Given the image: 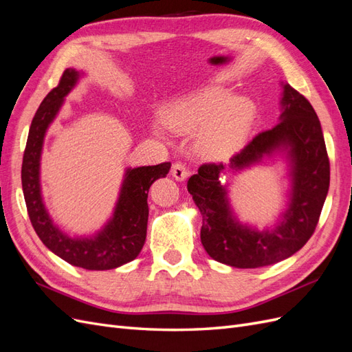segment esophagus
<instances>
[{"mask_svg":"<svg viewBox=\"0 0 352 352\" xmlns=\"http://www.w3.org/2000/svg\"><path fill=\"white\" fill-rule=\"evenodd\" d=\"M172 176L176 179V180H185L188 176H189V170L186 168V166L184 163L180 162H176L173 166H172Z\"/></svg>","mask_w":352,"mask_h":352,"instance_id":"34e87169","label":"esophagus"}]
</instances>
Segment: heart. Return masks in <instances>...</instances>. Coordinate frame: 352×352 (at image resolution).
Segmentation results:
<instances>
[{"instance_id":"obj_1","label":"heart","mask_w":352,"mask_h":352,"mask_svg":"<svg viewBox=\"0 0 352 352\" xmlns=\"http://www.w3.org/2000/svg\"><path fill=\"white\" fill-rule=\"evenodd\" d=\"M255 105L250 98L236 97L226 89H210L176 101L166 111V120L179 132L204 129L199 150L208 158L226 160L238 153L251 131Z\"/></svg>"}]
</instances>
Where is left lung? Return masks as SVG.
<instances>
[{"instance_id": "obj_1", "label": "left lung", "mask_w": 352, "mask_h": 352, "mask_svg": "<svg viewBox=\"0 0 352 352\" xmlns=\"http://www.w3.org/2000/svg\"><path fill=\"white\" fill-rule=\"evenodd\" d=\"M279 123L264 131L230 158L241 172L278 151L289 163L291 194L286 211L274 228L257 230L233 214L228 189L220 184L223 163L202 164L188 180V192L201 211L202 247L212 260L238 269H257L279 263L300 251L311 238L324 204L330 164L320 120L304 95L282 83Z\"/></svg>"}]
</instances>
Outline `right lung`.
I'll use <instances>...</instances> for the list:
<instances>
[{
  "label": "right lung",
  "instance_id": "obj_1",
  "mask_svg": "<svg viewBox=\"0 0 352 352\" xmlns=\"http://www.w3.org/2000/svg\"><path fill=\"white\" fill-rule=\"evenodd\" d=\"M80 73L66 69L54 89L48 92L32 120L22 164V186L28 214L36 235L45 247L76 267L110 270L138 257L146 238L148 190L154 180L166 177L170 163L126 168L120 195L113 217L92 236L72 238L50 217L41 194L39 166L48 126L56 119L66 95L74 88Z\"/></svg>",
  "mask_w": 352,
  "mask_h": 352
}]
</instances>
